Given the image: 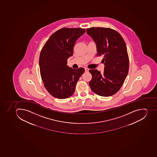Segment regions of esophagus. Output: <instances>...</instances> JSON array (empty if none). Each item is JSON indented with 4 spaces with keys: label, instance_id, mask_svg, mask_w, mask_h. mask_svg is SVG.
<instances>
[{
    "label": "esophagus",
    "instance_id": "1",
    "mask_svg": "<svg viewBox=\"0 0 157 157\" xmlns=\"http://www.w3.org/2000/svg\"><path fill=\"white\" fill-rule=\"evenodd\" d=\"M85 71L86 72H89V69L87 68H85Z\"/></svg>",
    "mask_w": 157,
    "mask_h": 157
}]
</instances>
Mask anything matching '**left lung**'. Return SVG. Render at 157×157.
Segmentation results:
<instances>
[{
	"instance_id": "obj_1",
	"label": "left lung",
	"mask_w": 157,
	"mask_h": 157,
	"mask_svg": "<svg viewBox=\"0 0 157 157\" xmlns=\"http://www.w3.org/2000/svg\"><path fill=\"white\" fill-rule=\"evenodd\" d=\"M87 33L97 45V56H104L103 74L97 69H90L92 79L89 82L93 92L109 97L119 91L124 82L129 70L128 55L125 43L121 34L109 28L87 29Z\"/></svg>"
}]
</instances>
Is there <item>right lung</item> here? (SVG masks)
<instances>
[{
    "label": "right lung",
    "mask_w": 157,
    "mask_h": 157,
    "mask_svg": "<svg viewBox=\"0 0 157 157\" xmlns=\"http://www.w3.org/2000/svg\"><path fill=\"white\" fill-rule=\"evenodd\" d=\"M85 29L63 28L54 33L44 45L39 59L40 76L47 91L53 97L64 99L74 94L77 82L84 72L67 65L73 54L77 39Z\"/></svg>",
    "instance_id": "obj_1"
}]
</instances>
